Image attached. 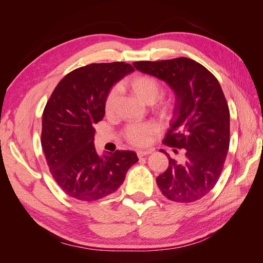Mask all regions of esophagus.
I'll list each match as a JSON object with an SVG mask.
<instances>
[{"label": "esophagus", "instance_id": "obj_1", "mask_svg": "<svg viewBox=\"0 0 263 263\" xmlns=\"http://www.w3.org/2000/svg\"><path fill=\"white\" fill-rule=\"evenodd\" d=\"M151 153H153V150H151V149H148V150H137V156L139 158H141V157H144V156L150 155Z\"/></svg>", "mask_w": 263, "mask_h": 263}]
</instances>
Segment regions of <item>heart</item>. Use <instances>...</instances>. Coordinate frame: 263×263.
<instances>
[{
	"instance_id": "1",
	"label": "heart",
	"mask_w": 263,
	"mask_h": 263,
	"mask_svg": "<svg viewBox=\"0 0 263 263\" xmlns=\"http://www.w3.org/2000/svg\"><path fill=\"white\" fill-rule=\"evenodd\" d=\"M126 86L129 87L132 92L142 102L154 103L161 93L162 86L157 78L150 74H135L126 82ZM118 95V87L113 86L106 93L104 100V110L106 114H110L114 110L115 102ZM156 101V100H155ZM155 109L157 113L163 117H168L174 109V99L161 98L155 102ZM158 126L155 123H132L124 128V137L134 146H147L151 141L154 135L158 132Z\"/></svg>"
}]
</instances>
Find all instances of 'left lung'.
Returning <instances> with one entry per match:
<instances>
[{"label": "left lung", "mask_w": 263, "mask_h": 263, "mask_svg": "<svg viewBox=\"0 0 263 263\" xmlns=\"http://www.w3.org/2000/svg\"><path fill=\"white\" fill-rule=\"evenodd\" d=\"M133 65L165 81L177 97L176 121L163 144L185 149L184 159L177 162L162 151L169 165L156 179L159 189L173 202L201 200L216 185L229 149V107L218 80L201 63L185 57Z\"/></svg>", "instance_id": "left-lung-1"}]
</instances>
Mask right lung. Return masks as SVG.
Returning <instances> with one entry per match:
<instances>
[{"instance_id":"add662e5","label":"right lung","mask_w":263,"mask_h":263,"mask_svg":"<svg viewBox=\"0 0 263 263\" xmlns=\"http://www.w3.org/2000/svg\"><path fill=\"white\" fill-rule=\"evenodd\" d=\"M134 70L122 61L80 67L61 79L47 101L42 147L53 180L70 197L93 202L110 195L138 161L130 150L98 155L93 127L104 117L110 86Z\"/></svg>"}]
</instances>
